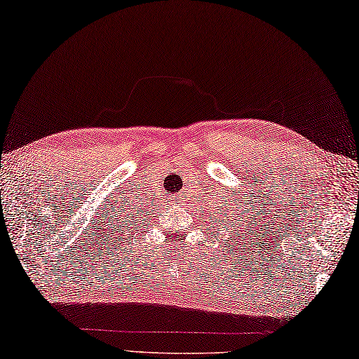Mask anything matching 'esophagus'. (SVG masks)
<instances>
[{"label": "esophagus", "mask_w": 359, "mask_h": 359, "mask_svg": "<svg viewBox=\"0 0 359 359\" xmlns=\"http://www.w3.org/2000/svg\"><path fill=\"white\" fill-rule=\"evenodd\" d=\"M175 201H177V202H179V204H184V199H182L180 196H177V199H175Z\"/></svg>", "instance_id": "34e87169"}]
</instances>
